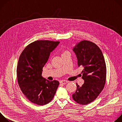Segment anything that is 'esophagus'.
I'll use <instances>...</instances> for the list:
<instances>
[{
    "label": "esophagus",
    "instance_id": "obj_1",
    "mask_svg": "<svg viewBox=\"0 0 122 122\" xmlns=\"http://www.w3.org/2000/svg\"><path fill=\"white\" fill-rule=\"evenodd\" d=\"M67 82H68V81H66V80H62V81H60V83H63V84H66Z\"/></svg>",
    "mask_w": 122,
    "mask_h": 122
}]
</instances>
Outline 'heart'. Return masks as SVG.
<instances>
[{"instance_id": "b5f03b06", "label": "heart", "mask_w": 122, "mask_h": 122, "mask_svg": "<svg viewBox=\"0 0 122 122\" xmlns=\"http://www.w3.org/2000/svg\"><path fill=\"white\" fill-rule=\"evenodd\" d=\"M67 51H63V53H62V55H63V54H65V53H67Z\"/></svg>"}]
</instances>
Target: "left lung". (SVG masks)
Returning <instances> with one entry per match:
<instances>
[{
  "label": "left lung",
  "instance_id": "8db88e82",
  "mask_svg": "<svg viewBox=\"0 0 122 122\" xmlns=\"http://www.w3.org/2000/svg\"><path fill=\"white\" fill-rule=\"evenodd\" d=\"M73 51L77 58L78 66L82 67L84 83L72 95L73 100L81 105L93 101L104 88L106 78V66L99 48L94 43L82 41L75 44Z\"/></svg>",
  "mask_w": 122,
  "mask_h": 122
}]
</instances>
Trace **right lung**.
I'll return each instance as SVG.
<instances>
[{
  "label": "right lung",
  "instance_id": "1",
  "mask_svg": "<svg viewBox=\"0 0 122 122\" xmlns=\"http://www.w3.org/2000/svg\"><path fill=\"white\" fill-rule=\"evenodd\" d=\"M59 41H37L24 50L17 67V80L24 95L32 103L44 105L49 103L59 84L58 81H49L42 77L43 67L50 53Z\"/></svg>",
  "mask_w": 122,
  "mask_h": 122
}]
</instances>
